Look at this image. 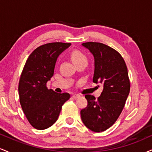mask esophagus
I'll return each mask as SVG.
<instances>
[{"instance_id": "1", "label": "esophagus", "mask_w": 152, "mask_h": 152, "mask_svg": "<svg viewBox=\"0 0 152 152\" xmlns=\"http://www.w3.org/2000/svg\"><path fill=\"white\" fill-rule=\"evenodd\" d=\"M79 96H80V95H78V94H74V95L72 96V98L73 99H77Z\"/></svg>"}]
</instances>
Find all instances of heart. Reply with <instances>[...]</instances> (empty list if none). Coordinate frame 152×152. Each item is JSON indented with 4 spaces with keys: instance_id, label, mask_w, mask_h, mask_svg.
<instances>
[{
    "instance_id": "heart-1",
    "label": "heart",
    "mask_w": 152,
    "mask_h": 152,
    "mask_svg": "<svg viewBox=\"0 0 152 152\" xmlns=\"http://www.w3.org/2000/svg\"><path fill=\"white\" fill-rule=\"evenodd\" d=\"M70 56L72 61L74 63V64H77V63L84 61L87 63V58L86 56L83 54L81 52L78 51V50H73L70 53Z\"/></svg>"
}]
</instances>
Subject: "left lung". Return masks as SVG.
<instances>
[{"label": "left lung", "mask_w": 152, "mask_h": 152, "mask_svg": "<svg viewBox=\"0 0 152 152\" xmlns=\"http://www.w3.org/2000/svg\"><path fill=\"white\" fill-rule=\"evenodd\" d=\"M82 46L94 56L93 82L102 83L104 88L98 99L85 96L88 104L81 109V120L90 130L104 132L117 120L129 94L127 67L121 54L109 46L96 42L83 43Z\"/></svg>", "instance_id": "8db88e82"}]
</instances>
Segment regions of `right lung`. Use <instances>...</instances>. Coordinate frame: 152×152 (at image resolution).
Segmentation results:
<instances>
[{
    "instance_id": "1",
    "label": "right lung",
    "mask_w": 152,
    "mask_h": 152,
    "mask_svg": "<svg viewBox=\"0 0 152 152\" xmlns=\"http://www.w3.org/2000/svg\"><path fill=\"white\" fill-rule=\"evenodd\" d=\"M70 46L56 42L38 47L23 69L18 84L20 104L28 121L36 129L51 126L58 119L63 104L70 98L69 94L56 93L46 87L58 56Z\"/></svg>"
}]
</instances>
